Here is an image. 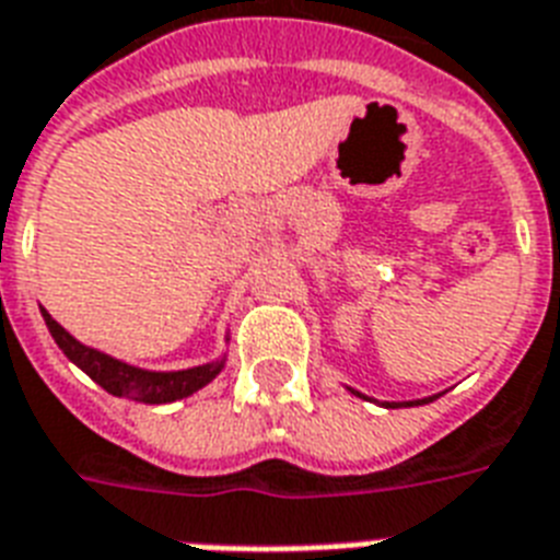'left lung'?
I'll use <instances>...</instances> for the list:
<instances>
[{
    "mask_svg": "<svg viewBox=\"0 0 560 560\" xmlns=\"http://www.w3.org/2000/svg\"><path fill=\"white\" fill-rule=\"evenodd\" d=\"M349 392L351 395H360L358 389H351L349 386ZM360 398H366V395H360ZM369 400V398H366ZM430 400H435V395L433 398H421V400H383V407L386 409H395V407H421V404H430Z\"/></svg>",
    "mask_w": 560,
    "mask_h": 560,
    "instance_id": "1",
    "label": "left lung"
}]
</instances>
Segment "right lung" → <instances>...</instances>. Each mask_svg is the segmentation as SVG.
I'll use <instances>...</instances> for the list:
<instances>
[{
	"label": "right lung",
	"mask_w": 560,
	"mask_h": 560,
	"mask_svg": "<svg viewBox=\"0 0 560 560\" xmlns=\"http://www.w3.org/2000/svg\"><path fill=\"white\" fill-rule=\"evenodd\" d=\"M39 314L46 319V328L55 337L57 349L63 351L66 358L72 360L81 372L90 374L101 389H107L116 398L142 400V404H171V400L188 398L194 392H200L202 386H209L226 366V354L211 360V363H202V366L177 369V372H153V369L130 366L125 360L109 358L104 351L74 340L63 325L51 319L46 307H39Z\"/></svg>",
	"instance_id": "obj_1"
}]
</instances>
